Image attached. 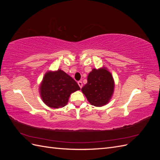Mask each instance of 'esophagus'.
I'll return each mask as SVG.
<instances>
[{
  "label": "esophagus",
  "instance_id": "esophagus-1",
  "mask_svg": "<svg viewBox=\"0 0 160 160\" xmlns=\"http://www.w3.org/2000/svg\"><path fill=\"white\" fill-rule=\"evenodd\" d=\"M78 85L80 87V88H82V87H83V83H82L81 81H78Z\"/></svg>",
  "mask_w": 160,
  "mask_h": 160
}]
</instances>
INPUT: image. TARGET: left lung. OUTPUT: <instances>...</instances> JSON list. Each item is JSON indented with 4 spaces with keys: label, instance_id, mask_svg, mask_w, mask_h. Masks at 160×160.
<instances>
[{
    "label": "left lung",
    "instance_id": "obj_1",
    "mask_svg": "<svg viewBox=\"0 0 160 160\" xmlns=\"http://www.w3.org/2000/svg\"><path fill=\"white\" fill-rule=\"evenodd\" d=\"M115 88L113 77L105 67L93 69L88 76V83L81 91L91 105L102 107L112 98Z\"/></svg>",
    "mask_w": 160,
    "mask_h": 160
}]
</instances>
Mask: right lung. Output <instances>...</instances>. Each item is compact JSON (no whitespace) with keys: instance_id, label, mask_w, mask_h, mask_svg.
<instances>
[{"instance_id":"1","label":"right lung","mask_w":160,"mask_h":160,"mask_svg":"<svg viewBox=\"0 0 160 160\" xmlns=\"http://www.w3.org/2000/svg\"><path fill=\"white\" fill-rule=\"evenodd\" d=\"M78 90L80 88L77 82L61 69L48 71L39 86L42 101L54 109L65 107L71 94Z\"/></svg>"}]
</instances>
